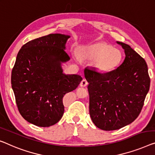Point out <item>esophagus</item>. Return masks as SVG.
<instances>
[{
  "mask_svg": "<svg viewBox=\"0 0 155 155\" xmlns=\"http://www.w3.org/2000/svg\"><path fill=\"white\" fill-rule=\"evenodd\" d=\"M87 84H88V83H87V80L86 79H84H84L81 81V82L80 85L81 87H85V86H87Z\"/></svg>",
  "mask_w": 155,
  "mask_h": 155,
  "instance_id": "esophagus-1",
  "label": "esophagus"
}]
</instances>
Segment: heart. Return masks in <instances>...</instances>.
I'll list each match as a JSON object with an SVG mask.
<instances>
[{
	"instance_id": "b5f03b06",
	"label": "heart",
	"mask_w": 155,
	"mask_h": 155,
	"mask_svg": "<svg viewBox=\"0 0 155 155\" xmlns=\"http://www.w3.org/2000/svg\"><path fill=\"white\" fill-rule=\"evenodd\" d=\"M85 58L95 61V67L103 72L111 71L121 60V53L106 43L99 42L85 47L83 50Z\"/></svg>"
}]
</instances>
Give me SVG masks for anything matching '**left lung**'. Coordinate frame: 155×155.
Returning <instances> with one entry per match:
<instances>
[{"label":"left lung","instance_id":"left-lung-1","mask_svg":"<svg viewBox=\"0 0 155 155\" xmlns=\"http://www.w3.org/2000/svg\"><path fill=\"white\" fill-rule=\"evenodd\" d=\"M125 58L118 68L107 73L85 68L89 83V112L96 127L104 131L119 129L139 115L150 89L146 62L127 44L117 41Z\"/></svg>","mask_w":155,"mask_h":155}]
</instances>
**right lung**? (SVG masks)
Instances as JSON below:
<instances>
[{"label":"right lung","mask_w":155,"mask_h":155,"mask_svg":"<svg viewBox=\"0 0 155 155\" xmlns=\"http://www.w3.org/2000/svg\"><path fill=\"white\" fill-rule=\"evenodd\" d=\"M70 38L49 34L25 44L12 71L11 84L20 114L30 123L47 127L64 114L63 98L82 81L78 74H64L61 64L70 61L65 44Z\"/></svg>","instance_id":"1"}]
</instances>
